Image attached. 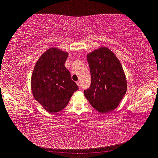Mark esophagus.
I'll return each mask as SVG.
<instances>
[{
  "mask_svg": "<svg viewBox=\"0 0 158 158\" xmlns=\"http://www.w3.org/2000/svg\"><path fill=\"white\" fill-rule=\"evenodd\" d=\"M76 84H77V85H78V87H79V89H81L82 88H81V83H80V81H78L77 82H76Z\"/></svg>",
  "mask_w": 158,
  "mask_h": 158,
  "instance_id": "34e87169",
  "label": "esophagus"
}]
</instances>
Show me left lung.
<instances>
[{
  "label": "left lung",
  "instance_id": "1",
  "mask_svg": "<svg viewBox=\"0 0 158 158\" xmlns=\"http://www.w3.org/2000/svg\"><path fill=\"white\" fill-rule=\"evenodd\" d=\"M91 84L84 91L94 109L102 113L117 107L125 95L127 84L121 64L113 52L101 47L87 55Z\"/></svg>",
  "mask_w": 158,
  "mask_h": 158
}]
</instances>
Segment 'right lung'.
<instances>
[{
    "label": "right lung",
    "instance_id": "right-lung-1",
    "mask_svg": "<svg viewBox=\"0 0 158 158\" xmlns=\"http://www.w3.org/2000/svg\"><path fill=\"white\" fill-rule=\"evenodd\" d=\"M68 55L59 49L50 48L40 56L32 73L33 97L50 113L64 109L74 92L78 89L64 66Z\"/></svg>",
    "mask_w": 158,
    "mask_h": 158
}]
</instances>
